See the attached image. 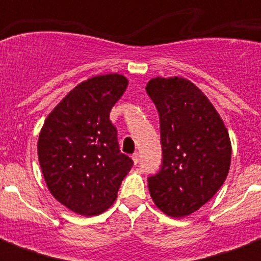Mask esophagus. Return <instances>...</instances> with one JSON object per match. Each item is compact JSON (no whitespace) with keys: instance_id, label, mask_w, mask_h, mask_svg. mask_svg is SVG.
Masks as SVG:
<instances>
[{"instance_id":"34e87169","label":"esophagus","mask_w":261,"mask_h":261,"mask_svg":"<svg viewBox=\"0 0 261 261\" xmlns=\"http://www.w3.org/2000/svg\"><path fill=\"white\" fill-rule=\"evenodd\" d=\"M133 161H134V164L139 163V153H138V151H135L134 154H133Z\"/></svg>"}]
</instances>
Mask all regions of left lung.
<instances>
[{
  "label": "left lung",
  "instance_id": "obj_1",
  "mask_svg": "<svg viewBox=\"0 0 261 261\" xmlns=\"http://www.w3.org/2000/svg\"><path fill=\"white\" fill-rule=\"evenodd\" d=\"M149 97L160 116L163 165L147 178L155 206L169 217H186L210 200L229 173L227 128L206 94L181 77L151 79Z\"/></svg>",
  "mask_w": 261,
  "mask_h": 261
}]
</instances>
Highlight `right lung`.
Returning <instances> with one entry per match:
<instances>
[{"mask_svg": "<svg viewBox=\"0 0 261 261\" xmlns=\"http://www.w3.org/2000/svg\"><path fill=\"white\" fill-rule=\"evenodd\" d=\"M128 81L122 74L96 75L79 84L44 120L38 157L47 188L80 215L110 208L133 160L120 153L110 112Z\"/></svg>", "mask_w": 261, "mask_h": 261, "instance_id": "obj_1", "label": "right lung"}]
</instances>
